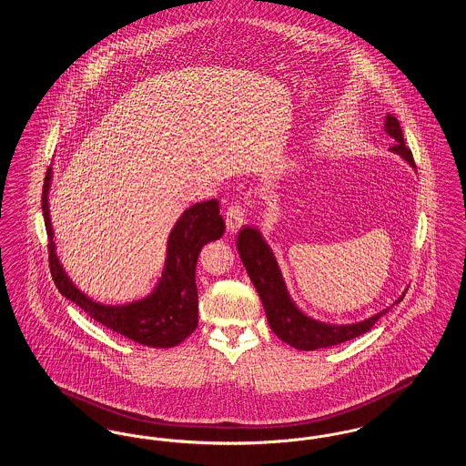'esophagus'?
<instances>
[{
  "instance_id": "1",
  "label": "esophagus",
  "mask_w": 466,
  "mask_h": 466,
  "mask_svg": "<svg viewBox=\"0 0 466 466\" xmlns=\"http://www.w3.org/2000/svg\"><path fill=\"white\" fill-rule=\"evenodd\" d=\"M227 230L230 234H238V230L244 225V208L241 204H232L225 217Z\"/></svg>"
}]
</instances>
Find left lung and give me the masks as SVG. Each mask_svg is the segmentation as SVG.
Here are the masks:
<instances>
[{"mask_svg":"<svg viewBox=\"0 0 466 466\" xmlns=\"http://www.w3.org/2000/svg\"><path fill=\"white\" fill-rule=\"evenodd\" d=\"M384 133L395 139V145L390 148V152L401 157L412 169H416L412 154L405 147L399 120L390 113L384 118ZM238 249L246 267V272L260 295L268 327L283 342H287L295 350L314 351L351 340L361 333L369 332L376 325L377 319L390 309L386 308L374 316L351 325H330L312 319L304 310L299 309L293 299L289 297L276 255L264 239V236L260 234V230L243 227L238 236ZM403 297L405 291L393 302V306L401 302Z\"/></svg>","mask_w":466,"mask_h":466,"instance_id":"8db88e82","label":"left lung"}]
</instances>
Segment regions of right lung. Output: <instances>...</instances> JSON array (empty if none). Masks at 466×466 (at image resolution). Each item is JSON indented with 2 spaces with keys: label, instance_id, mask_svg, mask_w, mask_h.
<instances>
[{
  "label": "right lung",
  "instance_id": "add662e5",
  "mask_svg": "<svg viewBox=\"0 0 466 466\" xmlns=\"http://www.w3.org/2000/svg\"><path fill=\"white\" fill-rule=\"evenodd\" d=\"M50 185L52 167L45 175L42 211L48 236L50 272L61 295L106 329L148 348H173L194 332L199 321L196 266L200 249L204 244L220 239L225 232L218 200L196 202L181 213L167 236L166 262L150 293L126 304H103L69 279L57 257L48 209Z\"/></svg>",
  "mask_w": 466,
  "mask_h": 466
}]
</instances>
